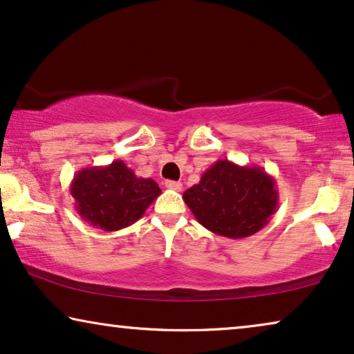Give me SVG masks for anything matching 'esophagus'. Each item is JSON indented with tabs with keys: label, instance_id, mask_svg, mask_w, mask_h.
<instances>
[{
	"label": "esophagus",
	"instance_id": "1",
	"mask_svg": "<svg viewBox=\"0 0 354 354\" xmlns=\"http://www.w3.org/2000/svg\"><path fill=\"white\" fill-rule=\"evenodd\" d=\"M166 188H171V190H176V192H180L182 190V183L180 182H174V180H167L166 183Z\"/></svg>",
	"mask_w": 354,
	"mask_h": 354
}]
</instances>
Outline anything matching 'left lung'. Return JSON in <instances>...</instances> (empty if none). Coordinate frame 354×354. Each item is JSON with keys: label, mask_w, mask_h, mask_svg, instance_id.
<instances>
[{"label": "left lung", "mask_w": 354, "mask_h": 354, "mask_svg": "<svg viewBox=\"0 0 354 354\" xmlns=\"http://www.w3.org/2000/svg\"><path fill=\"white\" fill-rule=\"evenodd\" d=\"M183 201L203 227L227 239L256 234L277 211L275 180L263 167L219 159L201 180L183 193Z\"/></svg>", "instance_id": "left-lung-1"}]
</instances>
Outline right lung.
<instances>
[{
    "instance_id": "right-lung-1",
    "label": "right lung",
    "mask_w": 354,
    "mask_h": 354,
    "mask_svg": "<svg viewBox=\"0 0 354 354\" xmlns=\"http://www.w3.org/2000/svg\"><path fill=\"white\" fill-rule=\"evenodd\" d=\"M71 195L75 211L96 229L114 232L143 217L148 206L161 195L153 178L137 177L124 161L85 167L72 178Z\"/></svg>"
}]
</instances>
